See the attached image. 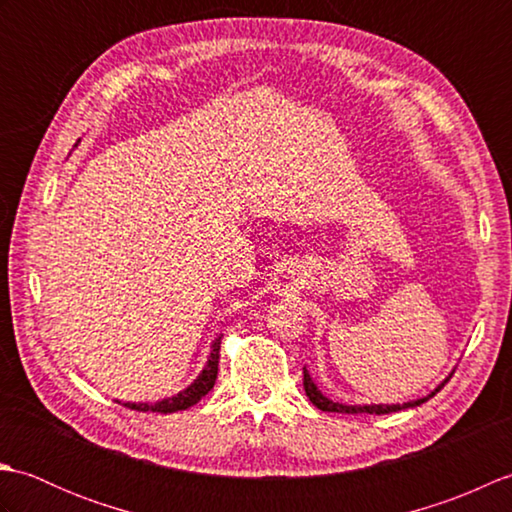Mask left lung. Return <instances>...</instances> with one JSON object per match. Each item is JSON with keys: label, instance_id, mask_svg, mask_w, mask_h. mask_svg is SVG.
<instances>
[{"label": "left lung", "instance_id": "obj_1", "mask_svg": "<svg viewBox=\"0 0 512 512\" xmlns=\"http://www.w3.org/2000/svg\"><path fill=\"white\" fill-rule=\"evenodd\" d=\"M447 380H449V378H447ZM447 380H444V383H447ZM444 383H442L436 391H431L429 396H424V398H420V400L405 402V405H365V407H358V405H354V407H347V405H339V402H332V400L325 398V396L321 394V391H319L317 387H314L310 374L306 372V369H303V387H306V394H308V398H310L312 405H314V407H319L321 411H336V413H376V416H380V413H391V411H400V409L418 407V405H422V402H427L431 396H436L438 391L444 387Z\"/></svg>", "mask_w": 512, "mask_h": 512}]
</instances>
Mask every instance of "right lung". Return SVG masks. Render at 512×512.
Masks as SVG:
<instances>
[{
	"label": "right lung",
	"instance_id": "obj_1",
	"mask_svg": "<svg viewBox=\"0 0 512 512\" xmlns=\"http://www.w3.org/2000/svg\"><path fill=\"white\" fill-rule=\"evenodd\" d=\"M220 345L222 341L217 339L213 343V352L209 363H206L204 372L198 376L193 385H189L184 391H180L178 396L167 398V400H160L154 402V405H147V402H125V407L129 409H136V411H154V413H173V411H182V409H189L193 407L195 402H200L215 385V378H217V363H220Z\"/></svg>",
	"mask_w": 512,
	"mask_h": 512
}]
</instances>
